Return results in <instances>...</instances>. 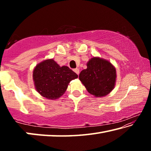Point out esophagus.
Listing matches in <instances>:
<instances>
[{"label":"esophagus","mask_w":151,"mask_h":151,"mask_svg":"<svg viewBox=\"0 0 151 151\" xmlns=\"http://www.w3.org/2000/svg\"><path fill=\"white\" fill-rule=\"evenodd\" d=\"M73 70L75 71V72L76 74H77L78 75H79V69H78V68H75V69H74Z\"/></svg>","instance_id":"1"}]
</instances>
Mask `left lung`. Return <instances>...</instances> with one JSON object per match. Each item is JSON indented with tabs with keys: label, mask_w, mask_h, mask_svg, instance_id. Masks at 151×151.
Listing matches in <instances>:
<instances>
[{
	"label": "left lung",
	"mask_w": 151,
	"mask_h": 151,
	"mask_svg": "<svg viewBox=\"0 0 151 151\" xmlns=\"http://www.w3.org/2000/svg\"><path fill=\"white\" fill-rule=\"evenodd\" d=\"M87 68L79 75V80L89 93L95 97H103L113 90L115 86L116 68L109 60L100 57L91 58Z\"/></svg>",
	"instance_id": "1"
}]
</instances>
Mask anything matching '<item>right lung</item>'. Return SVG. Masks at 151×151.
Segmentation results:
<instances>
[{
	"label": "right lung",
	"instance_id": "right-lung-1",
	"mask_svg": "<svg viewBox=\"0 0 151 151\" xmlns=\"http://www.w3.org/2000/svg\"><path fill=\"white\" fill-rule=\"evenodd\" d=\"M32 78L38 93L46 99L55 100L63 95L70 82L78 75L68 66H60L50 58L37 64Z\"/></svg>",
	"mask_w": 151,
	"mask_h": 151
}]
</instances>
